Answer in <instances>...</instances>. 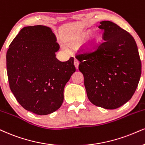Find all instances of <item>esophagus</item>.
<instances>
[{
    "label": "esophagus",
    "instance_id": "esophagus-1",
    "mask_svg": "<svg viewBox=\"0 0 145 145\" xmlns=\"http://www.w3.org/2000/svg\"><path fill=\"white\" fill-rule=\"evenodd\" d=\"M74 66H75L76 69H77L78 67V64H79V62H78V60H77V59H74Z\"/></svg>",
    "mask_w": 145,
    "mask_h": 145
}]
</instances>
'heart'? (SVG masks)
I'll return each mask as SVG.
<instances>
[{
	"label": "heart",
	"instance_id": "obj_1",
	"mask_svg": "<svg viewBox=\"0 0 145 145\" xmlns=\"http://www.w3.org/2000/svg\"><path fill=\"white\" fill-rule=\"evenodd\" d=\"M91 32H87V33H85V35H83L81 38L77 41V42H76V44H74V45L73 46V47H78L80 45H81L83 43L85 42V40L88 38V37L90 35ZM100 41V37L98 35H94L93 37H92L91 40H90V42H89V44H87L86 47V51L87 52H92L94 50H95V48H97V46L99 44Z\"/></svg>",
	"mask_w": 145,
	"mask_h": 145
}]
</instances>
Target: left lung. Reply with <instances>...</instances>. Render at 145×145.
Segmentation results:
<instances>
[{"instance_id":"obj_1","label":"left lung","mask_w":145,"mask_h":145,"mask_svg":"<svg viewBox=\"0 0 145 145\" xmlns=\"http://www.w3.org/2000/svg\"><path fill=\"white\" fill-rule=\"evenodd\" d=\"M103 42L92 52L78 54V69L89 101L114 110L131 99L141 75V61L133 37L112 21L100 22Z\"/></svg>"}]
</instances>
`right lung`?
Wrapping results in <instances>:
<instances>
[{
    "mask_svg": "<svg viewBox=\"0 0 145 145\" xmlns=\"http://www.w3.org/2000/svg\"><path fill=\"white\" fill-rule=\"evenodd\" d=\"M60 46L50 27H25L10 43L7 70L10 90L23 108L47 115L60 108L64 89L75 72L74 58L60 62Z\"/></svg>",
    "mask_w": 145,
    "mask_h": 145,
    "instance_id": "add662e5",
    "label": "right lung"
}]
</instances>
